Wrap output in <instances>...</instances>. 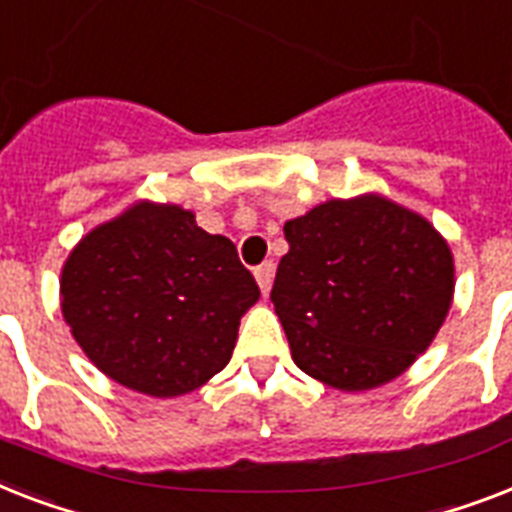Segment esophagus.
Instances as JSON below:
<instances>
[{"label": "esophagus", "instance_id": "1", "mask_svg": "<svg viewBox=\"0 0 512 512\" xmlns=\"http://www.w3.org/2000/svg\"><path fill=\"white\" fill-rule=\"evenodd\" d=\"M253 275H256V282H259L261 293L267 296L269 290H272V280H275V264H272V261H264L261 267H256V272H253Z\"/></svg>", "mask_w": 512, "mask_h": 512}]
</instances>
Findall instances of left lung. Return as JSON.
<instances>
[{
    "label": "left lung",
    "instance_id": "1",
    "mask_svg": "<svg viewBox=\"0 0 512 512\" xmlns=\"http://www.w3.org/2000/svg\"><path fill=\"white\" fill-rule=\"evenodd\" d=\"M282 232L290 248L272 304L309 378L370 391L431 346L455 296V259L425 216L365 192L325 200Z\"/></svg>",
    "mask_w": 512,
    "mask_h": 512
}]
</instances>
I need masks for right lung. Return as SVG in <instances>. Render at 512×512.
<instances>
[{
    "label": "right lung",
    "mask_w": 512,
    "mask_h": 512,
    "mask_svg": "<svg viewBox=\"0 0 512 512\" xmlns=\"http://www.w3.org/2000/svg\"><path fill=\"white\" fill-rule=\"evenodd\" d=\"M256 301L232 240L177 203L137 200L81 237L60 272L63 320L89 362L155 399L222 372Z\"/></svg>",
    "instance_id": "right-lung-1"
}]
</instances>
